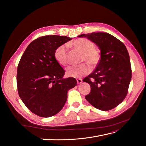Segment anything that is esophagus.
<instances>
[{"instance_id":"1","label":"esophagus","mask_w":146,"mask_h":146,"mask_svg":"<svg viewBox=\"0 0 146 146\" xmlns=\"http://www.w3.org/2000/svg\"><path fill=\"white\" fill-rule=\"evenodd\" d=\"M76 82L78 84H80V83H82V80L81 78H78V79H76Z\"/></svg>"}]
</instances>
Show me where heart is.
Masks as SVG:
<instances>
[{
	"mask_svg": "<svg viewBox=\"0 0 146 146\" xmlns=\"http://www.w3.org/2000/svg\"><path fill=\"white\" fill-rule=\"evenodd\" d=\"M70 45L72 46L76 51L82 52L81 62H86L92 68L95 67L100 62L101 59L100 51L95 48V43L90 40L80 38L75 40L70 43ZM54 58L56 60L63 66L68 64L69 60L66 45L62 44L56 48L54 52ZM88 64L85 63L78 66H68L66 68V75L75 78L87 75L90 71V68Z\"/></svg>",
	"mask_w": 146,
	"mask_h": 146,
	"instance_id": "1",
	"label": "heart"
}]
</instances>
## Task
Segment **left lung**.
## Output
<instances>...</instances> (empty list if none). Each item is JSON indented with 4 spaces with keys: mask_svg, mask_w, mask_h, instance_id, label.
<instances>
[{
    "mask_svg": "<svg viewBox=\"0 0 146 146\" xmlns=\"http://www.w3.org/2000/svg\"><path fill=\"white\" fill-rule=\"evenodd\" d=\"M98 46L101 59L93 73L83 80L91 86L86 100L97 109H113L124 100L132 78L129 52L120 40L106 33L83 34Z\"/></svg>",
    "mask_w": 146,
    "mask_h": 146,
    "instance_id": "8db88e82",
    "label": "left lung"
}]
</instances>
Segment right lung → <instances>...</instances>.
<instances>
[{
    "instance_id": "add662e5",
    "label": "right lung",
    "mask_w": 146,
    "mask_h": 146,
    "mask_svg": "<svg viewBox=\"0 0 146 146\" xmlns=\"http://www.w3.org/2000/svg\"><path fill=\"white\" fill-rule=\"evenodd\" d=\"M71 39L56 35L40 37L30 43L19 63V95L39 117L57 114L66 103L68 91L77 85L75 78H63L65 71L54 58L56 48Z\"/></svg>"
}]
</instances>
